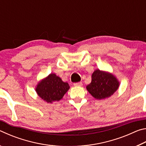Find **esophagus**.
I'll use <instances>...</instances> for the list:
<instances>
[{"mask_svg": "<svg viewBox=\"0 0 146 146\" xmlns=\"http://www.w3.org/2000/svg\"><path fill=\"white\" fill-rule=\"evenodd\" d=\"M73 85L75 86H82V82H76V83H74Z\"/></svg>", "mask_w": 146, "mask_h": 146, "instance_id": "34e87169", "label": "esophagus"}]
</instances>
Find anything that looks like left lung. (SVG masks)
<instances>
[{
	"label": "left lung",
	"mask_w": 146,
	"mask_h": 146,
	"mask_svg": "<svg viewBox=\"0 0 146 146\" xmlns=\"http://www.w3.org/2000/svg\"><path fill=\"white\" fill-rule=\"evenodd\" d=\"M91 82L86 89L96 99L101 100L109 98L113 95L119 87V82L113 74L95 70L91 76Z\"/></svg>",
	"instance_id": "1"
}]
</instances>
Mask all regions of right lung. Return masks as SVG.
I'll return each mask as SVG.
<instances>
[{
  "mask_svg": "<svg viewBox=\"0 0 146 146\" xmlns=\"http://www.w3.org/2000/svg\"><path fill=\"white\" fill-rule=\"evenodd\" d=\"M70 88L68 83L63 82L55 73H51L38 83L35 91L42 99L52 103L62 99Z\"/></svg>",
  "mask_w": 146,
  "mask_h": 146,
  "instance_id": "add662e5",
  "label": "right lung"
}]
</instances>
